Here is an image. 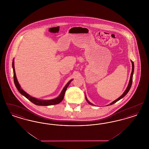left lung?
<instances>
[{"label": "left lung", "mask_w": 149, "mask_h": 149, "mask_svg": "<svg viewBox=\"0 0 149 149\" xmlns=\"http://www.w3.org/2000/svg\"><path fill=\"white\" fill-rule=\"evenodd\" d=\"M131 62H132V72H131V77H130V81H129V83H128V85L127 88V89H126V90L125 91V92L123 93V94L120 96V98H118V99H116V100H115L114 101H113L112 103H111V104H110V105H112V104H113L114 103H115L116 102H117V101H118L119 100H120V99H122V98H123L127 94L128 92H129V91H130V88H131V85H132V78H133V74H134V62L133 61H131ZM85 99H86V100L87 101V102L89 104H91V105H93L91 103V102H89V100L87 99L86 98V97H85Z\"/></svg>", "instance_id": "1"}]
</instances>
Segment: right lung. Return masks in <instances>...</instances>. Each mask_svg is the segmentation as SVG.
<instances>
[{
	"instance_id": "add662e5",
	"label": "right lung",
	"mask_w": 149,
	"mask_h": 149,
	"mask_svg": "<svg viewBox=\"0 0 149 149\" xmlns=\"http://www.w3.org/2000/svg\"><path fill=\"white\" fill-rule=\"evenodd\" d=\"M12 67H13V78H14V84L15 85L17 89H18V91L19 92V93L21 94L22 95H24L26 98H27L29 99V100H30L31 102H32L33 103H34L37 106H51V105H55L58 104L59 103H60L63 99H64V95L65 93V91H66L67 88L68 87V86L69 85V84L70 83L71 81L72 80H70L68 83L66 85L63 89V90L62 91V92L61 93L60 95L55 99H51V100H39V99H36L35 98H33L31 96H30L29 94H28L26 92H25L23 90H22L21 88V86L19 84L18 81L16 78V75H15V69H14V60H13V63H12Z\"/></svg>"
}]
</instances>
